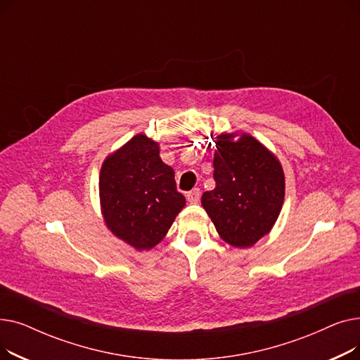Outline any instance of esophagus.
<instances>
[{
  "instance_id": "esophagus-1",
  "label": "esophagus",
  "mask_w": 360,
  "mask_h": 360,
  "mask_svg": "<svg viewBox=\"0 0 360 360\" xmlns=\"http://www.w3.org/2000/svg\"><path fill=\"white\" fill-rule=\"evenodd\" d=\"M200 197H201V191L198 188H194V190H191L190 193H186V200L191 204H197L200 201Z\"/></svg>"
}]
</instances>
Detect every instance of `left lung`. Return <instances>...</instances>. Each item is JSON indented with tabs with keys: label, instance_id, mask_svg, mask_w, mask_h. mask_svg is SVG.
I'll return each mask as SVG.
<instances>
[{
	"label": "left lung",
	"instance_id": "1",
	"mask_svg": "<svg viewBox=\"0 0 360 360\" xmlns=\"http://www.w3.org/2000/svg\"><path fill=\"white\" fill-rule=\"evenodd\" d=\"M216 139V186L202 194L201 204L224 242L248 248L276 223L285 200V175L276 156L254 137Z\"/></svg>",
	"mask_w": 360,
	"mask_h": 360
}]
</instances>
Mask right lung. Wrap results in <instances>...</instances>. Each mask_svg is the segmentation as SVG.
I'll return each mask as SVG.
<instances>
[{"mask_svg":"<svg viewBox=\"0 0 360 360\" xmlns=\"http://www.w3.org/2000/svg\"><path fill=\"white\" fill-rule=\"evenodd\" d=\"M99 194L110 232L139 251L158 245L185 205L174 169L162 162L159 144L143 134L106 158Z\"/></svg>","mask_w":360,"mask_h":360,"instance_id":"obj_1","label":"right lung"}]
</instances>
